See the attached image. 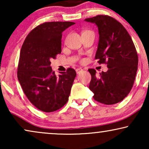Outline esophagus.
I'll list each match as a JSON object with an SVG mask.
<instances>
[{
	"label": "esophagus",
	"mask_w": 149,
	"mask_h": 149,
	"mask_svg": "<svg viewBox=\"0 0 149 149\" xmlns=\"http://www.w3.org/2000/svg\"><path fill=\"white\" fill-rule=\"evenodd\" d=\"M83 70L81 68H77L76 69V72L77 73V74H79L81 72H82Z\"/></svg>",
	"instance_id": "obj_1"
}]
</instances>
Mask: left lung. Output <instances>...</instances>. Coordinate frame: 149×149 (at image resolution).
Returning a JSON list of instances; mask_svg holds the SVG:
<instances>
[{"instance_id":"8db88e82","label":"left lung","mask_w":149,"mask_h":149,"mask_svg":"<svg viewBox=\"0 0 149 149\" xmlns=\"http://www.w3.org/2000/svg\"><path fill=\"white\" fill-rule=\"evenodd\" d=\"M98 28L99 41L95 59L107 64V72L97 75L89 69L91 79L89 88L93 98L104 104L123 100L131 91L138 70V58L131 36L123 25L108 15L87 18Z\"/></svg>"}]
</instances>
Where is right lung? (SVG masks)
Masks as SVG:
<instances>
[{"label": "right lung", "mask_w": 149, "mask_h": 149, "mask_svg": "<svg viewBox=\"0 0 149 149\" xmlns=\"http://www.w3.org/2000/svg\"><path fill=\"white\" fill-rule=\"evenodd\" d=\"M74 24L45 22L34 28L22 45L17 78L26 97L40 111H56L68 100L76 72L69 68L56 76L50 64L62 52V32Z\"/></svg>", "instance_id": "obj_1"}]
</instances>
